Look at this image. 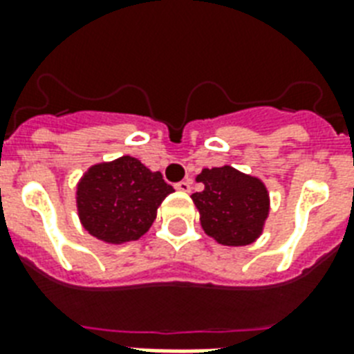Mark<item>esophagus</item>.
<instances>
[{"label":"esophagus","mask_w":354,"mask_h":354,"mask_svg":"<svg viewBox=\"0 0 354 354\" xmlns=\"http://www.w3.org/2000/svg\"><path fill=\"white\" fill-rule=\"evenodd\" d=\"M174 187H176V191H182V193H189V191H191V180H182V182H178L176 185H174Z\"/></svg>","instance_id":"34e87169"}]
</instances>
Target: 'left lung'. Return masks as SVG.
<instances>
[{"instance_id":"8db88e82","label":"left lung","mask_w":354,"mask_h":354,"mask_svg":"<svg viewBox=\"0 0 354 354\" xmlns=\"http://www.w3.org/2000/svg\"><path fill=\"white\" fill-rule=\"evenodd\" d=\"M196 182L204 189L191 198L207 235L224 246L257 241L270 213L268 189L259 178L224 165L204 169Z\"/></svg>"}]
</instances>
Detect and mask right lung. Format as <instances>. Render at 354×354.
I'll use <instances>...</instances> for the list:
<instances>
[{"label": "right lung", "instance_id": "right-lung-1", "mask_svg": "<svg viewBox=\"0 0 354 354\" xmlns=\"http://www.w3.org/2000/svg\"><path fill=\"white\" fill-rule=\"evenodd\" d=\"M174 189L132 156L90 167L77 185V211L90 235L108 244L138 241Z\"/></svg>", "mask_w": 354, "mask_h": 354}]
</instances>
